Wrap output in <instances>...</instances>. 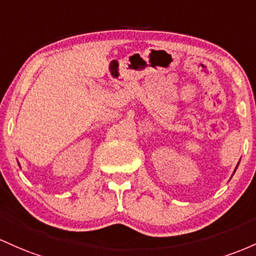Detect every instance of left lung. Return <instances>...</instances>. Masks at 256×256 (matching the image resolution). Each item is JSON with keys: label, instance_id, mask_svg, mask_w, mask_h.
<instances>
[{"label": "left lung", "instance_id": "obj_1", "mask_svg": "<svg viewBox=\"0 0 256 256\" xmlns=\"http://www.w3.org/2000/svg\"><path fill=\"white\" fill-rule=\"evenodd\" d=\"M237 166H238V164H237ZM237 166H236V169H237ZM236 169H234V172H236Z\"/></svg>", "mask_w": 256, "mask_h": 256}]
</instances>
